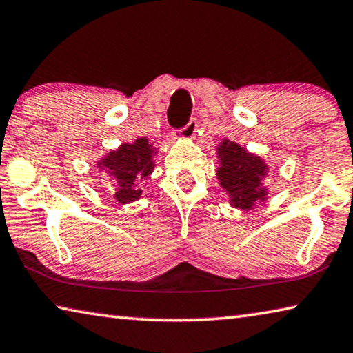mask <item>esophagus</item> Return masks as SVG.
Segmentation results:
<instances>
[{"label":"esophagus","instance_id":"1","mask_svg":"<svg viewBox=\"0 0 353 353\" xmlns=\"http://www.w3.org/2000/svg\"><path fill=\"white\" fill-rule=\"evenodd\" d=\"M196 130H198V119L196 118H191L190 121L185 124L183 128L177 129L174 132V137H177V139H193Z\"/></svg>","mask_w":353,"mask_h":353}]
</instances>
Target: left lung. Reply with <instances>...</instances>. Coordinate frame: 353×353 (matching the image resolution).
Masks as SVG:
<instances>
[{"label": "left lung", "instance_id": "8db88e82", "mask_svg": "<svg viewBox=\"0 0 353 353\" xmlns=\"http://www.w3.org/2000/svg\"><path fill=\"white\" fill-rule=\"evenodd\" d=\"M218 149L221 159L218 179L232 196V204L244 210L252 207L256 199L265 198L261 179L266 176V166L261 159L248 154L232 141L224 140Z\"/></svg>", "mask_w": 353, "mask_h": 353}]
</instances>
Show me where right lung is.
<instances>
[{"instance_id":"obj_1","label":"right lung","mask_w":353,"mask_h":353,"mask_svg":"<svg viewBox=\"0 0 353 353\" xmlns=\"http://www.w3.org/2000/svg\"><path fill=\"white\" fill-rule=\"evenodd\" d=\"M157 152L148 140L139 139L132 145H121L101 162L107 174L118 183L115 198L119 204H128L141 196V182L154 170V155Z\"/></svg>"}]
</instances>
